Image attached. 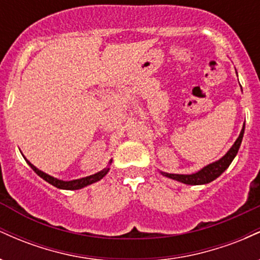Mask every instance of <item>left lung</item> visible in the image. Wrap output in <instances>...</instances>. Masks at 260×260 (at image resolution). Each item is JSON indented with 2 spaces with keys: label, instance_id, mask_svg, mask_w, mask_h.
Returning a JSON list of instances; mask_svg holds the SVG:
<instances>
[{
  "label": "left lung",
  "instance_id": "1",
  "mask_svg": "<svg viewBox=\"0 0 260 260\" xmlns=\"http://www.w3.org/2000/svg\"><path fill=\"white\" fill-rule=\"evenodd\" d=\"M243 134H244V124L242 129H241L240 136H238V138L236 139V142L234 143V145L229 149L228 153L223 155L221 159L209 164V165L204 166V168L199 170V171L194 172V174L178 175V174H169V172H164V171H160V174L165 176V177L171 178V180L178 181L184 184H190V186H198V184L210 183L211 181L216 180V178L219 177V176L221 175L230 165H231L232 160L235 159V156L238 153V149L241 147V143H242V139H243Z\"/></svg>",
  "mask_w": 260,
  "mask_h": 260
}]
</instances>
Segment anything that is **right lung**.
Returning a JSON list of instances; mask_svg holds the SVG:
<instances>
[{
    "instance_id": "1",
    "label": "right lung",
    "mask_w": 260,
    "mask_h": 260,
    "mask_svg": "<svg viewBox=\"0 0 260 260\" xmlns=\"http://www.w3.org/2000/svg\"><path fill=\"white\" fill-rule=\"evenodd\" d=\"M23 157H24V159H25L26 164H28V165L30 166L32 170H34L35 174L40 176V177L43 178V180H45L46 182H49V183L52 184V186L59 188V189H68V190L80 189V188H84L86 186H89V184H92V183H95V182L100 181L101 178L105 177L107 172L110 171V165H111V162H112V159H111V160H110L109 166H107V168H105L104 170H101V171L96 172V174H94V175L86 176V177H83V178H78V180L63 181V180H58V178L53 177V176L47 175L46 172H44V171H41V170H39L37 166L32 165L30 161L26 160V157L24 156V155H23Z\"/></svg>"
}]
</instances>
